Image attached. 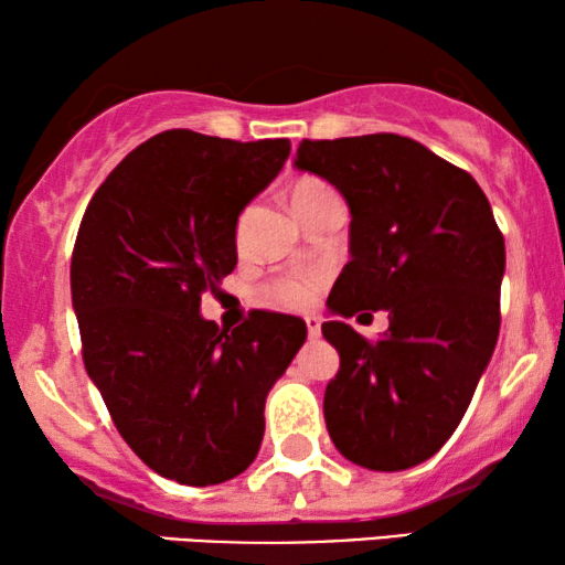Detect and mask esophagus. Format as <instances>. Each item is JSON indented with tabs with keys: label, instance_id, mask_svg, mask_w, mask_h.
Instances as JSON below:
<instances>
[{
	"label": "esophagus",
	"instance_id": "esophagus-1",
	"mask_svg": "<svg viewBox=\"0 0 565 565\" xmlns=\"http://www.w3.org/2000/svg\"><path fill=\"white\" fill-rule=\"evenodd\" d=\"M305 324H307V335L309 338H320V320H317V317H305Z\"/></svg>",
	"mask_w": 565,
	"mask_h": 565
}]
</instances>
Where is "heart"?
<instances>
[{"label":"heart","instance_id":"1","mask_svg":"<svg viewBox=\"0 0 565 565\" xmlns=\"http://www.w3.org/2000/svg\"><path fill=\"white\" fill-rule=\"evenodd\" d=\"M330 192L332 189L324 184V181L305 179L291 189V204H294V210H301L305 204L320 200V196L330 194ZM243 220L245 217H241V225H243ZM315 286H317L315 276H281V279H274L271 284H268L266 291H268V297H271L274 301H279V305L291 307V309H301L312 301Z\"/></svg>","mask_w":565,"mask_h":565}]
</instances>
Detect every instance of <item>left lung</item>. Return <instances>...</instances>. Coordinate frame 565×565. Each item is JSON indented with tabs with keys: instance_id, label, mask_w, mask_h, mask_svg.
<instances>
[{
	"instance_id": "1",
	"label": "left lung",
	"mask_w": 565,
	"mask_h": 565,
	"mask_svg": "<svg viewBox=\"0 0 565 565\" xmlns=\"http://www.w3.org/2000/svg\"><path fill=\"white\" fill-rule=\"evenodd\" d=\"M294 163L330 181L353 214L332 312L388 315L379 340L322 324L340 353L328 433L353 463L404 471L450 438L494 353L504 235L471 173L412 138L301 140Z\"/></svg>"
}]
</instances>
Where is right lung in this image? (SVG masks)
I'll return each instance as SVG.
<instances>
[{
	"instance_id": "right-lung-1",
	"label": "right lung",
	"mask_w": 565,
	"mask_h": 565,
	"mask_svg": "<svg viewBox=\"0 0 565 565\" xmlns=\"http://www.w3.org/2000/svg\"><path fill=\"white\" fill-rule=\"evenodd\" d=\"M289 148L158 132L117 163L78 225L71 299L86 373L163 479L210 487L243 473L264 440L268 388L307 338L279 312L253 309L233 332L200 315L202 294L237 264V214Z\"/></svg>"
}]
</instances>
